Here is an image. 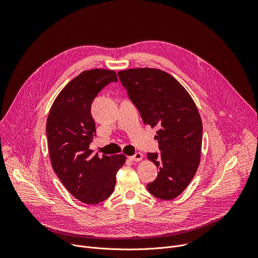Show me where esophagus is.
<instances>
[{"mask_svg":"<svg viewBox=\"0 0 258 258\" xmlns=\"http://www.w3.org/2000/svg\"><path fill=\"white\" fill-rule=\"evenodd\" d=\"M128 159L132 160V161H140V160L143 159V154L142 153H136L135 155L130 156Z\"/></svg>","mask_w":258,"mask_h":258,"instance_id":"obj_1","label":"esophagus"}]
</instances>
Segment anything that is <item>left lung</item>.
<instances>
[{"mask_svg": "<svg viewBox=\"0 0 258 258\" xmlns=\"http://www.w3.org/2000/svg\"><path fill=\"white\" fill-rule=\"evenodd\" d=\"M118 78L144 123L158 127L155 140L161 153L147 156L159 172L147 189L156 198L174 199L189 186L200 163L203 126L198 109L186 89L160 69L122 70Z\"/></svg>", "mask_w": 258, "mask_h": 258, "instance_id": "obj_1", "label": "left lung"}]
</instances>
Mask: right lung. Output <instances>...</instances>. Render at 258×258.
I'll return each instance as SVG.
<instances>
[{
	"label": "right lung",
	"instance_id": "right-lung-1",
	"mask_svg": "<svg viewBox=\"0 0 258 258\" xmlns=\"http://www.w3.org/2000/svg\"><path fill=\"white\" fill-rule=\"evenodd\" d=\"M112 82L115 71L91 69L70 81L55 99L47 119L51 163L68 192L86 204L106 200L115 188L123 154L99 157L90 144L96 135L91 106L98 93Z\"/></svg>",
	"mask_w": 258,
	"mask_h": 258
}]
</instances>
